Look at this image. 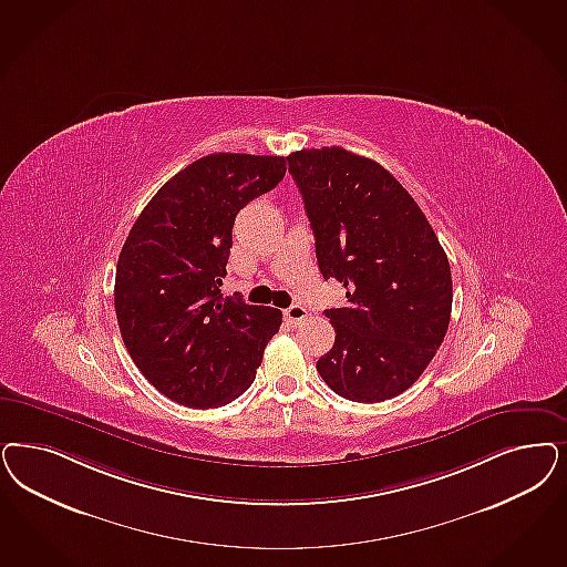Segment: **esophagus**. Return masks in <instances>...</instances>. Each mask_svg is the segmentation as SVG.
<instances>
[{"instance_id":"obj_1","label":"esophagus","mask_w":567,"mask_h":567,"mask_svg":"<svg viewBox=\"0 0 567 567\" xmlns=\"http://www.w3.org/2000/svg\"><path fill=\"white\" fill-rule=\"evenodd\" d=\"M306 318H308V310L303 306H299V303H295V306L285 310V320L289 324H301Z\"/></svg>"}]
</instances>
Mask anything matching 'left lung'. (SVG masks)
I'll use <instances>...</instances> for the list:
<instances>
[{
  "label": "left lung",
  "mask_w": 567,
  "mask_h": 567,
  "mask_svg": "<svg viewBox=\"0 0 567 567\" xmlns=\"http://www.w3.org/2000/svg\"><path fill=\"white\" fill-rule=\"evenodd\" d=\"M322 276L348 289L327 310L334 346L316 369L353 402L409 390L449 331V257L421 207L385 167L339 146L287 156Z\"/></svg>",
  "instance_id": "8db88e82"
}]
</instances>
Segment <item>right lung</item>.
<instances>
[{"label": "right lung", "instance_id": "1", "mask_svg": "<svg viewBox=\"0 0 567 567\" xmlns=\"http://www.w3.org/2000/svg\"><path fill=\"white\" fill-rule=\"evenodd\" d=\"M287 174L285 156H203L161 186L121 249L118 331L140 372L169 400L214 409L254 383L282 312L221 297L235 217Z\"/></svg>", "mask_w": 567, "mask_h": 567}]
</instances>
